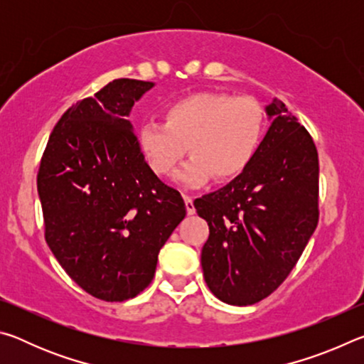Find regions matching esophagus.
I'll return each instance as SVG.
<instances>
[{
  "label": "esophagus",
  "mask_w": 364,
  "mask_h": 364,
  "mask_svg": "<svg viewBox=\"0 0 364 364\" xmlns=\"http://www.w3.org/2000/svg\"><path fill=\"white\" fill-rule=\"evenodd\" d=\"M183 199H184V204H186L188 215H194L196 213V207H194V199H193V197L188 196V194H184Z\"/></svg>",
  "instance_id": "34e87169"
}]
</instances>
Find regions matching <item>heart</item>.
<instances>
[{
    "instance_id": "heart-1",
    "label": "heart",
    "mask_w": 364,
    "mask_h": 364,
    "mask_svg": "<svg viewBox=\"0 0 364 364\" xmlns=\"http://www.w3.org/2000/svg\"><path fill=\"white\" fill-rule=\"evenodd\" d=\"M164 123L146 122L138 146L154 173L170 176L186 151L193 159L180 180L200 186L213 176L230 181L247 170L262 146L264 112L249 96L194 93L164 109Z\"/></svg>"
}]
</instances>
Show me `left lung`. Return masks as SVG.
I'll return each instance as SVG.
<instances>
[{
    "instance_id": "8db88e82",
    "label": "left lung",
    "mask_w": 364,
    "mask_h": 364,
    "mask_svg": "<svg viewBox=\"0 0 364 364\" xmlns=\"http://www.w3.org/2000/svg\"><path fill=\"white\" fill-rule=\"evenodd\" d=\"M247 170L194 200L208 223L200 263L208 289L230 305L245 306L278 289L316 230L319 162L310 133L279 100Z\"/></svg>"
}]
</instances>
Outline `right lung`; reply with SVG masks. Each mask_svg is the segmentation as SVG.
I'll use <instances>...</instances> for the list:
<instances>
[{"instance_id":"obj_1","label":"right lung","mask_w":364,"mask_h":364,"mask_svg":"<svg viewBox=\"0 0 364 364\" xmlns=\"http://www.w3.org/2000/svg\"><path fill=\"white\" fill-rule=\"evenodd\" d=\"M152 82L119 78L73 104L36 176L49 249L93 297L123 301L151 284L157 255L186 215L147 165L128 115Z\"/></svg>"}]
</instances>
